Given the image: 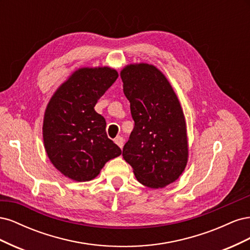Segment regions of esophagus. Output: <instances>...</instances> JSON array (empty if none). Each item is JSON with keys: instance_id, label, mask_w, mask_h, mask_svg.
I'll list each match as a JSON object with an SVG mask.
<instances>
[{"instance_id": "34e87169", "label": "esophagus", "mask_w": 250, "mask_h": 250, "mask_svg": "<svg viewBox=\"0 0 250 250\" xmlns=\"http://www.w3.org/2000/svg\"><path fill=\"white\" fill-rule=\"evenodd\" d=\"M115 143L117 144V145H118L121 149H122L123 146H124V139H123L122 137H118V138L115 139Z\"/></svg>"}]
</instances>
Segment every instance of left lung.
Masks as SVG:
<instances>
[{"label": "left lung", "instance_id": "1", "mask_svg": "<svg viewBox=\"0 0 250 250\" xmlns=\"http://www.w3.org/2000/svg\"><path fill=\"white\" fill-rule=\"evenodd\" d=\"M121 78L134 121L122 155L142 185L164 188L180 176L188 162L180 103L167 78L153 65H127Z\"/></svg>", "mask_w": 250, "mask_h": 250}]
</instances>
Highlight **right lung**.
I'll return each mask as SVG.
<instances>
[{
  "label": "right lung",
  "instance_id": "1",
  "mask_svg": "<svg viewBox=\"0 0 250 250\" xmlns=\"http://www.w3.org/2000/svg\"><path fill=\"white\" fill-rule=\"evenodd\" d=\"M118 78L109 67H83L75 72L50 100L42 126L51 163L64 176L87 181L121 154L108 139L106 121L94 109L98 99Z\"/></svg>",
  "mask_w": 250,
  "mask_h": 250
}]
</instances>
